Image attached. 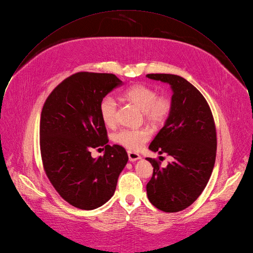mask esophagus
Listing matches in <instances>:
<instances>
[{
    "mask_svg": "<svg viewBox=\"0 0 253 253\" xmlns=\"http://www.w3.org/2000/svg\"><path fill=\"white\" fill-rule=\"evenodd\" d=\"M127 155H128V159L129 161L133 162V161H136L138 159L141 158V156L138 154V153H135V152H131V151H128L127 152Z\"/></svg>",
    "mask_w": 253,
    "mask_h": 253,
    "instance_id": "34e87169",
    "label": "esophagus"
}]
</instances>
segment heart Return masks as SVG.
Wrapping results in <instances>:
<instances>
[{
	"instance_id": "b5f03b06",
	"label": "heart",
	"mask_w": 253,
	"mask_h": 253,
	"mask_svg": "<svg viewBox=\"0 0 253 253\" xmlns=\"http://www.w3.org/2000/svg\"><path fill=\"white\" fill-rule=\"evenodd\" d=\"M124 97L137 106L144 115L146 122L153 126L162 125L171 111V102L168 98L158 96L157 92L146 85H134L127 89ZM100 116L106 126H113L117 119V102L111 96L104 97L99 105ZM150 131L147 128L121 129L113 135L115 142L131 151L139 150L149 139Z\"/></svg>"
}]
</instances>
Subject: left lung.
Returning a JSON list of instances; mask_svg holds the SVG:
<instances>
[{
	"instance_id": "obj_1",
	"label": "left lung",
	"mask_w": 253,
	"mask_h": 253,
	"mask_svg": "<svg viewBox=\"0 0 253 253\" xmlns=\"http://www.w3.org/2000/svg\"><path fill=\"white\" fill-rule=\"evenodd\" d=\"M147 78L170 85L171 111L164 126L149 145L172 161L166 167L147 157L153 174L146 185L147 197L157 209L180 211L191 206L206 188L216 153V133L211 109L200 91L183 77L147 74Z\"/></svg>"
}]
</instances>
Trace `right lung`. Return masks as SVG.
<instances>
[{"label": "right lung", "instance_id": "obj_1", "mask_svg": "<svg viewBox=\"0 0 253 253\" xmlns=\"http://www.w3.org/2000/svg\"><path fill=\"white\" fill-rule=\"evenodd\" d=\"M123 82L114 74L79 72L62 81L46 99L40 137L43 168L58 194L81 210H94L115 194L127 163L124 147L108 144L101 100ZM104 146L93 159L92 148ZM101 149V148H100Z\"/></svg>", "mask_w": 253, "mask_h": 253}]
</instances>
